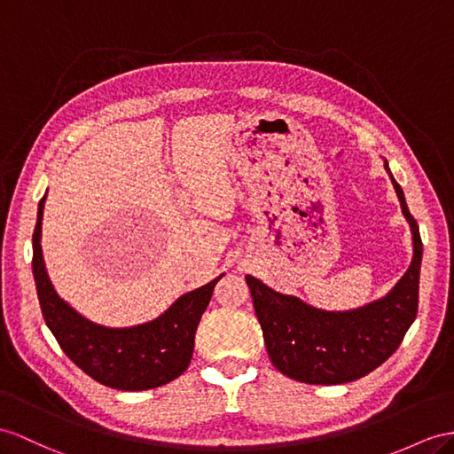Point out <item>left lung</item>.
Wrapping results in <instances>:
<instances>
[{
	"instance_id": "left-lung-1",
	"label": "left lung",
	"mask_w": 454,
	"mask_h": 454,
	"mask_svg": "<svg viewBox=\"0 0 454 454\" xmlns=\"http://www.w3.org/2000/svg\"><path fill=\"white\" fill-rule=\"evenodd\" d=\"M386 168L389 172L387 162ZM391 182L412 230L414 254L409 270L383 299L356 310L328 312L309 307L297 297L276 294L257 278L246 276L266 351L284 376L315 386H335L363 378L397 351L414 322L422 238L401 185L393 176Z\"/></svg>"
}]
</instances>
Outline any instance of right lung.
Wrapping results in <instances>:
<instances>
[{
	"mask_svg": "<svg viewBox=\"0 0 454 454\" xmlns=\"http://www.w3.org/2000/svg\"><path fill=\"white\" fill-rule=\"evenodd\" d=\"M38 205L32 236V272L45 324L63 353L103 386L122 391L153 389L176 380L190 366L195 330L213 297L216 280L182 295L165 315L132 328H106L80 317L55 294L42 257V215Z\"/></svg>",
	"mask_w": 454,
	"mask_h": 454,
	"instance_id": "right-lung-1",
	"label": "right lung"
}]
</instances>
